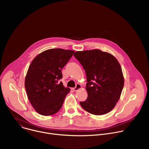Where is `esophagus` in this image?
Masks as SVG:
<instances>
[{
    "mask_svg": "<svg viewBox=\"0 0 149 149\" xmlns=\"http://www.w3.org/2000/svg\"><path fill=\"white\" fill-rule=\"evenodd\" d=\"M81 88V85L80 84H77L76 85L75 87L74 88L73 90H74V91H78Z\"/></svg>",
    "mask_w": 149,
    "mask_h": 149,
    "instance_id": "34e87169",
    "label": "esophagus"
}]
</instances>
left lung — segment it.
<instances>
[{"mask_svg":"<svg viewBox=\"0 0 149 149\" xmlns=\"http://www.w3.org/2000/svg\"><path fill=\"white\" fill-rule=\"evenodd\" d=\"M74 55L87 75L88 97L80 102L81 106L96 116L109 113L119 100L124 87L119 62L112 54L99 49L77 51Z\"/></svg>","mask_w":149,"mask_h":149,"instance_id":"obj_1","label":"left lung"}]
</instances>
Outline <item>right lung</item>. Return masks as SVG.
<instances>
[{
  "label": "right lung",
  "instance_id": "add662e5",
  "mask_svg": "<svg viewBox=\"0 0 149 149\" xmlns=\"http://www.w3.org/2000/svg\"><path fill=\"white\" fill-rule=\"evenodd\" d=\"M74 53L61 48L49 49L36 56L27 71L25 87L28 98L35 111L42 116H51L62 107L70 92L62 82L61 70Z\"/></svg>",
  "mask_w": 149,
  "mask_h": 149
}]
</instances>
